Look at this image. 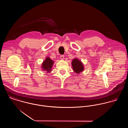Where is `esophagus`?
Returning <instances> with one entry per match:
<instances>
[{
	"mask_svg": "<svg viewBox=\"0 0 128 128\" xmlns=\"http://www.w3.org/2000/svg\"><path fill=\"white\" fill-rule=\"evenodd\" d=\"M64 55H61V56H60V58L62 60H64Z\"/></svg>",
	"mask_w": 128,
	"mask_h": 128,
	"instance_id": "34e87169",
	"label": "esophagus"
}]
</instances>
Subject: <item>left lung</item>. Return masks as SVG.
<instances>
[{"label":"left lung","mask_w":128,"mask_h":128,"mask_svg":"<svg viewBox=\"0 0 128 128\" xmlns=\"http://www.w3.org/2000/svg\"><path fill=\"white\" fill-rule=\"evenodd\" d=\"M72 66L74 72L77 74H79L84 70V66L82 62L77 58H74L72 60Z\"/></svg>","instance_id":"left-lung-1"}]
</instances>
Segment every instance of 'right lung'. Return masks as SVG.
Listing matches in <instances>:
<instances>
[{
  "label": "right lung",
  "instance_id": "add662e5",
  "mask_svg": "<svg viewBox=\"0 0 128 128\" xmlns=\"http://www.w3.org/2000/svg\"><path fill=\"white\" fill-rule=\"evenodd\" d=\"M54 64V62L50 59L49 57H47L45 60L42 63V68L43 70L47 72L48 73L51 71L52 67Z\"/></svg>",
  "mask_w": 128,
  "mask_h": 128
}]
</instances>
